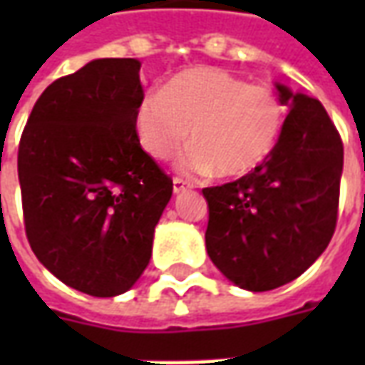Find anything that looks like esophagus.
<instances>
[{
  "mask_svg": "<svg viewBox=\"0 0 365 365\" xmlns=\"http://www.w3.org/2000/svg\"><path fill=\"white\" fill-rule=\"evenodd\" d=\"M187 190H191V183H187L182 178H174V193H183Z\"/></svg>",
  "mask_w": 365,
  "mask_h": 365,
  "instance_id": "1",
  "label": "esophagus"
}]
</instances>
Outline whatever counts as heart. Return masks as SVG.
<instances>
[{
  "instance_id": "obj_1",
  "label": "heart",
  "mask_w": 365,
  "mask_h": 365,
  "mask_svg": "<svg viewBox=\"0 0 365 365\" xmlns=\"http://www.w3.org/2000/svg\"><path fill=\"white\" fill-rule=\"evenodd\" d=\"M283 120L282 101L266 86H248L219 68H191L140 97L135 133L154 160L172 158L191 138L178 160L183 174L242 178L274 152Z\"/></svg>"
}]
</instances>
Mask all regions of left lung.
I'll list each match as a JSON object with an SVG mask.
<instances>
[{"mask_svg": "<svg viewBox=\"0 0 365 365\" xmlns=\"http://www.w3.org/2000/svg\"><path fill=\"white\" fill-rule=\"evenodd\" d=\"M289 109L260 168L205 187V248L229 282L269 291L311 268L334 235L344 148L321 101L275 82Z\"/></svg>", "mask_w": 365, "mask_h": 365, "instance_id": "1", "label": "left lung"}]
</instances>
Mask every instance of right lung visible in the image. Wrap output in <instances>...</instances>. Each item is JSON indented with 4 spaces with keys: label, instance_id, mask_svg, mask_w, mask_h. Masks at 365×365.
I'll use <instances>...</instances> for the list:
<instances>
[{
    "label": "right lung",
    "instance_id": "add662e5",
    "mask_svg": "<svg viewBox=\"0 0 365 365\" xmlns=\"http://www.w3.org/2000/svg\"><path fill=\"white\" fill-rule=\"evenodd\" d=\"M140 62L97 58L52 82L17 156L25 230L60 282L91 297L128 291L148 266L172 180L140 148Z\"/></svg>",
    "mask_w": 365,
    "mask_h": 365
}]
</instances>
